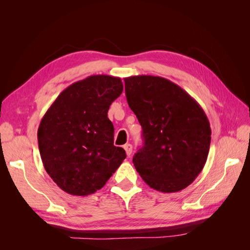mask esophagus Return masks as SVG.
I'll list each match as a JSON object with an SVG mask.
<instances>
[{"label":"esophagus","mask_w":250,"mask_h":250,"mask_svg":"<svg viewBox=\"0 0 250 250\" xmlns=\"http://www.w3.org/2000/svg\"><path fill=\"white\" fill-rule=\"evenodd\" d=\"M124 149L126 151L127 156H130L131 152H132V145H131V144H126V145H124Z\"/></svg>","instance_id":"esophagus-1"}]
</instances>
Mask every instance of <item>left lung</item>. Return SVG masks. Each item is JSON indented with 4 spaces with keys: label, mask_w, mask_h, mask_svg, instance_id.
I'll list each match as a JSON object with an SVG mask.
<instances>
[{
    "label": "left lung",
    "mask_w": 250,
    "mask_h": 250,
    "mask_svg": "<svg viewBox=\"0 0 250 250\" xmlns=\"http://www.w3.org/2000/svg\"><path fill=\"white\" fill-rule=\"evenodd\" d=\"M124 81L128 105L143 128L144 146L132 158L135 169L156 191L184 190L208 155L211 131L206 112L168 79L140 75Z\"/></svg>",
    "instance_id": "8db88e82"
}]
</instances>
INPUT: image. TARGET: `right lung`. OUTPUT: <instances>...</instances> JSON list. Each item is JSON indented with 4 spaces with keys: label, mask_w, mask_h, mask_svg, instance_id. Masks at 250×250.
<instances>
[{
    "label": "right lung",
    "mask_w": 250,
    "mask_h": 250,
    "mask_svg": "<svg viewBox=\"0 0 250 250\" xmlns=\"http://www.w3.org/2000/svg\"><path fill=\"white\" fill-rule=\"evenodd\" d=\"M123 92L119 77L93 75L62 90L44 113L37 130L43 167L71 195L100 190L125 160L113 145L110 104Z\"/></svg>",
    "instance_id": "right-lung-1"
}]
</instances>
